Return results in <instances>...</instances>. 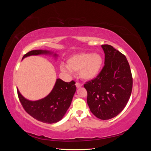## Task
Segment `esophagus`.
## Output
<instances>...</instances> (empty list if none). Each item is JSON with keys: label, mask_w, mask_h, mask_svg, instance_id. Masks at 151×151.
I'll return each mask as SVG.
<instances>
[{"label": "esophagus", "mask_w": 151, "mask_h": 151, "mask_svg": "<svg viewBox=\"0 0 151 151\" xmlns=\"http://www.w3.org/2000/svg\"><path fill=\"white\" fill-rule=\"evenodd\" d=\"M76 87H77V88H80V87H81V86H82V84H81V83H78V82H76Z\"/></svg>", "instance_id": "obj_1"}]
</instances>
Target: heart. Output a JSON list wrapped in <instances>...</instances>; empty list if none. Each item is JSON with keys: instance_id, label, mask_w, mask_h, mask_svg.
Returning a JSON list of instances; mask_svg holds the SVG:
<instances>
[{"instance_id": "b5f03b06", "label": "heart", "mask_w": 151, "mask_h": 151, "mask_svg": "<svg viewBox=\"0 0 151 151\" xmlns=\"http://www.w3.org/2000/svg\"><path fill=\"white\" fill-rule=\"evenodd\" d=\"M103 60L99 53H81L71 56L67 60V66L62 67L63 70L79 72L81 78L89 81L94 79L101 70Z\"/></svg>"}]
</instances>
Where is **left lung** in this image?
<instances>
[{
	"instance_id": "obj_1",
	"label": "left lung",
	"mask_w": 151,
	"mask_h": 151,
	"mask_svg": "<svg viewBox=\"0 0 151 151\" xmlns=\"http://www.w3.org/2000/svg\"><path fill=\"white\" fill-rule=\"evenodd\" d=\"M104 65L96 78L86 82L87 103L93 115L101 120L118 115L130 97L133 79L124 55L109 45H103Z\"/></svg>"
}]
</instances>
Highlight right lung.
<instances>
[{
  "label": "right lung",
  "instance_id": "add662e5",
  "mask_svg": "<svg viewBox=\"0 0 151 151\" xmlns=\"http://www.w3.org/2000/svg\"><path fill=\"white\" fill-rule=\"evenodd\" d=\"M48 53H51L47 50H32L26 53L22 59L31 55ZM75 84L74 81L66 83L57 79L51 93L45 98L35 101L24 98L18 89L17 95L22 107L29 115L43 123H53L60 121L69 108L76 91Z\"/></svg>",
  "mask_w": 151,
  "mask_h": 151
}]
</instances>
